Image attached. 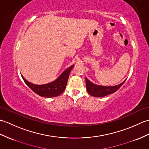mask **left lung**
Here are the masks:
<instances>
[{"mask_svg": "<svg viewBox=\"0 0 149 149\" xmlns=\"http://www.w3.org/2000/svg\"><path fill=\"white\" fill-rule=\"evenodd\" d=\"M124 82L125 81L122 82L121 84L116 86L107 87V86H98L93 84L87 78H86V85L87 91L89 95L95 96V97H102V96H105L115 93L120 88V86L124 84Z\"/></svg>", "mask_w": 149, "mask_h": 149, "instance_id": "8db88e82", "label": "left lung"}]
</instances>
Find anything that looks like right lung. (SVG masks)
<instances>
[{"label":"right lung","mask_w":149,"mask_h":149,"mask_svg":"<svg viewBox=\"0 0 149 149\" xmlns=\"http://www.w3.org/2000/svg\"><path fill=\"white\" fill-rule=\"evenodd\" d=\"M73 67L74 65H72L64 71L56 80L46 84H33L32 83H30L25 80V79L23 76L22 77L26 84L38 95L47 98L55 97V96H58L61 95L64 91L67 84L69 74H70V71Z\"/></svg>","instance_id":"1"}]
</instances>
